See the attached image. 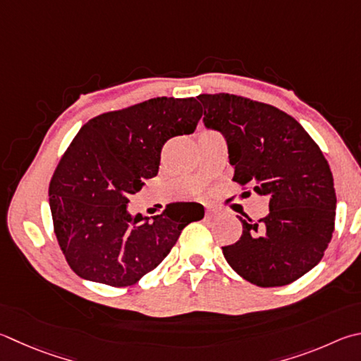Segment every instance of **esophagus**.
<instances>
[{"label": "esophagus", "instance_id": "1", "mask_svg": "<svg viewBox=\"0 0 361 361\" xmlns=\"http://www.w3.org/2000/svg\"><path fill=\"white\" fill-rule=\"evenodd\" d=\"M214 214V209L213 208H207V216H213Z\"/></svg>", "mask_w": 361, "mask_h": 361}]
</instances>
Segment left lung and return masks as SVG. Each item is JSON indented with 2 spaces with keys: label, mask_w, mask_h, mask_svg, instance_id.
Wrapping results in <instances>:
<instances>
[{
  "label": "left lung",
  "mask_w": 361,
  "mask_h": 361,
  "mask_svg": "<svg viewBox=\"0 0 361 361\" xmlns=\"http://www.w3.org/2000/svg\"><path fill=\"white\" fill-rule=\"evenodd\" d=\"M203 124L227 142L233 181L270 199L260 221L243 219L237 243L222 247L235 271L259 287L290 284L316 267L331 240L336 194L329 162L303 126L268 104L200 94Z\"/></svg>",
  "instance_id": "1"
}]
</instances>
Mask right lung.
Returning <instances> with one entry per match:
<instances>
[{
  "label": "right lung",
  "instance_id": "right-lung-1",
  "mask_svg": "<svg viewBox=\"0 0 361 361\" xmlns=\"http://www.w3.org/2000/svg\"><path fill=\"white\" fill-rule=\"evenodd\" d=\"M202 116L195 97H154L102 114L78 130L51 176L55 233L69 267L91 283L133 286L154 270L200 203H170L162 214H130L129 197L159 172L161 149L192 134Z\"/></svg>",
  "mask_w": 361,
  "mask_h": 361
}]
</instances>
